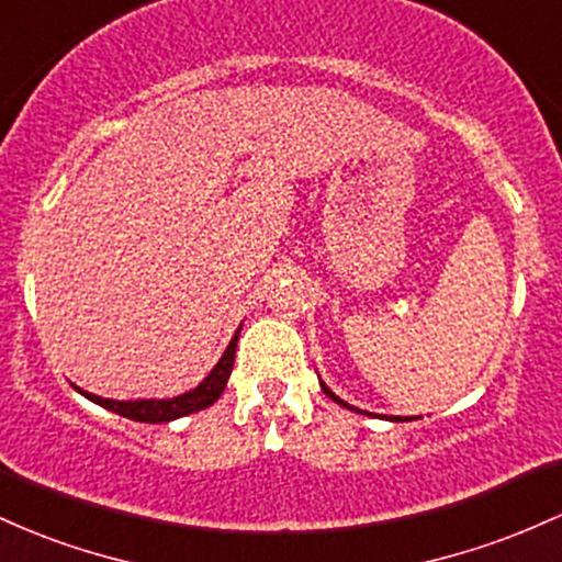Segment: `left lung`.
I'll list each match as a JSON object with an SVG mask.
<instances>
[{"mask_svg":"<svg viewBox=\"0 0 562 562\" xmlns=\"http://www.w3.org/2000/svg\"><path fill=\"white\" fill-rule=\"evenodd\" d=\"M321 390H324V393H326V395H329V398H331L334 403H339V406L350 408V412H361V408L350 406V403H348V401H342V398H339V395H334V393H331V390H329V387H326V382H321ZM361 414H366V412H361ZM369 417H371V414H369ZM384 419H390V422H412L414 417H384ZM417 419H419V417H417Z\"/></svg>","mask_w":562,"mask_h":562,"instance_id":"8db88e82","label":"left lung"}]
</instances>
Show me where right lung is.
I'll list each match as a JSON object with an SVG mask.
<instances>
[{"label": "right lung", "instance_id": "1", "mask_svg": "<svg viewBox=\"0 0 562 562\" xmlns=\"http://www.w3.org/2000/svg\"><path fill=\"white\" fill-rule=\"evenodd\" d=\"M238 334H241V329H236V334H233L231 345L225 348L223 358L214 363V369L210 371V374H206L204 380L196 384V387L188 390V393H182V395H175V398L113 401V398H100V395L87 393V390L77 387V384H74V387H77L79 393L85 395V398H90L92 403H98V406L109 408V412L119 414V417H127L132 422H148V425H161V422H172V419L188 417V414L201 412V408L212 406V403L217 401L220 395H223L225 384H228V376L233 371V358H236Z\"/></svg>", "mask_w": 562, "mask_h": 562}]
</instances>
